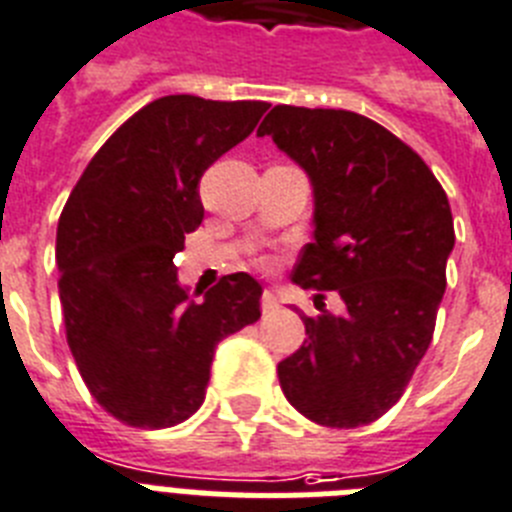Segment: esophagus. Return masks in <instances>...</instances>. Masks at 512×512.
Wrapping results in <instances>:
<instances>
[{"instance_id": "1", "label": "esophagus", "mask_w": 512, "mask_h": 512, "mask_svg": "<svg viewBox=\"0 0 512 512\" xmlns=\"http://www.w3.org/2000/svg\"><path fill=\"white\" fill-rule=\"evenodd\" d=\"M261 310H264V313H277L279 310V300L272 290H266L264 295H261Z\"/></svg>"}]
</instances>
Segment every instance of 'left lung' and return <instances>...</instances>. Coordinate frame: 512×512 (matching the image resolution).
I'll use <instances>...</instances> for the list:
<instances>
[{"label": "left lung", "instance_id": "obj_1", "mask_svg": "<svg viewBox=\"0 0 512 512\" xmlns=\"http://www.w3.org/2000/svg\"><path fill=\"white\" fill-rule=\"evenodd\" d=\"M256 134L313 186L316 230L292 282L336 290L347 308L300 316L305 342L277 365L279 386L318 425H370L432 342L456 243L448 196L412 147L360 113L274 106Z\"/></svg>", "mask_w": 512, "mask_h": 512}]
</instances>
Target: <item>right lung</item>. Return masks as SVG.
I'll return each instance as SVG.
<instances>
[{
    "instance_id": "1",
    "label": "right lung",
    "mask_w": 512,
    "mask_h": 512,
    "mask_svg": "<svg viewBox=\"0 0 512 512\" xmlns=\"http://www.w3.org/2000/svg\"><path fill=\"white\" fill-rule=\"evenodd\" d=\"M261 100L165 95L116 129L56 227L59 300L72 357L124 425L173 427L202 406L217 344L261 318L251 274L196 303L173 264L204 220V170L256 129Z\"/></svg>"
}]
</instances>
